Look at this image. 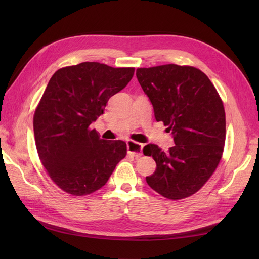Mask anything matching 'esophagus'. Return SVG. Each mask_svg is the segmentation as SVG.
Here are the masks:
<instances>
[{
	"instance_id": "1",
	"label": "esophagus",
	"mask_w": 259,
	"mask_h": 259,
	"mask_svg": "<svg viewBox=\"0 0 259 259\" xmlns=\"http://www.w3.org/2000/svg\"><path fill=\"white\" fill-rule=\"evenodd\" d=\"M126 148H128L129 155L135 157L136 159L142 156V148H144V145L138 144V142H135L133 140H128L126 141Z\"/></svg>"
}]
</instances>
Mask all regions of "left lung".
I'll return each instance as SVG.
<instances>
[{
	"instance_id": "left-lung-1",
	"label": "left lung",
	"mask_w": 259,
	"mask_h": 259,
	"mask_svg": "<svg viewBox=\"0 0 259 259\" xmlns=\"http://www.w3.org/2000/svg\"><path fill=\"white\" fill-rule=\"evenodd\" d=\"M136 75L156 120L168 126L175 142L168 152L157 145L145 146L144 155L157 163L147 184L168 199H184L207 183L222 159L226 138L223 101L208 76L189 65L139 68Z\"/></svg>"
}]
</instances>
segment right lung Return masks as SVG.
I'll list each match as a JSON object with an SVG mask.
<instances>
[{
    "instance_id": "right-lung-1",
    "label": "right lung",
    "mask_w": 259,
    "mask_h": 259,
    "mask_svg": "<svg viewBox=\"0 0 259 259\" xmlns=\"http://www.w3.org/2000/svg\"><path fill=\"white\" fill-rule=\"evenodd\" d=\"M135 68L82 62L52 75L33 117L38 158L59 188L84 196L107 184L126 155L121 140L100 139L90 124L133 79Z\"/></svg>"
}]
</instances>
